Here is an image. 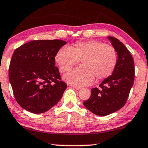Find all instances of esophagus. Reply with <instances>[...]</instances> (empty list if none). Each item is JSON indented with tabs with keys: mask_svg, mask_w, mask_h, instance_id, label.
I'll return each mask as SVG.
<instances>
[{
	"mask_svg": "<svg viewBox=\"0 0 148 148\" xmlns=\"http://www.w3.org/2000/svg\"><path fill=\"white\" fill-rule=\"evenodd\" d=\"M72 88H74V89H77V90H79V89H80L81 88H80L79 87H77V86H71Z\"/></svg>",
	"mask_w": 148,
	"mask_h": 148,
	"instance_id": "obj_1",
	"label": "esophagus"
}]
</instances>
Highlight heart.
Masks as SVG:
<instances>
[{"instance_id":"obj_1","label":"heart","mask_w":148,"mask_h":148,"mask_svg":"<svg viewBox=\"0 0 148 148\" xmlns=\"http://www.w3.org/2000/svg\"><path fill=\"white\" fill-rule=\"evenodd\" d=\"M55 59L61 73L69 71L81 61V66L64 76L67 83L80 87L92 84L95 77L100 81L111 76L116 67L117 56L112 46L92 40L77 42L71 49L61 47Z\"/></svg>"}]
</instances>
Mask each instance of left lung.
<instances>
[{"label": "left lung", "instance_id": "left-lung-1", "mask_svg": "<svg viewBox=\"0 0 148 148\" xmlns=\"http://www.w3.org/2000/svg\"><path fill=\"white\" fill-rule=\"evenodd\" d=\"M117 54L116 69L111 76L100 84L101 89H91L84 106L97 116H107L123 107L133 86L134 64L128 49L118 39L107 36Z\"/></svg>", "mask_w": 148, "mask_h": 148}]
</instances>
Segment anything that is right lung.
I'll use <instances>...</instances> for the list:
<instances>
[{"instance_id": "right-lung-1", "label": "right lung", "mask_w": 148, "mask_h": 148, "mask_svg": "<svg viewBox=\"0 0 148 148\" xmlns=\"http://www.w3.org/2000/svg\"><path fill=\"white\" fill-rule=\"evenodd\" d=\"M66 44L61 40H38L14 51L10 83L17 103L27 111L44 113L61 100L67 86L55 66V57Z\"/></svg>"}]
</instances>
